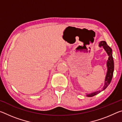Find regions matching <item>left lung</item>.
<instances>
[{"instance_id": "8db88e82", "label": "left lung", "mask_w": 122, "mask_h": 122, "mask_svg": "<svg viewBox=\"0 0 122 122\" xmlns=\"http://www.w3.org/2000/svg\"><path fill=\"white\" fill-rule=\"evenodd\" d=\"M99 46L100 47H103L105 51H107V54L109 55V58L108 60L107 61V68H108V71L107 73V75L106 77V80H105V83L104 86H103L102 90H104V89L107 88V86H109V84H110V82L112 80V76H113V70H114V63H113V59L112 57V49L109 47L108 45H107V42L104 41H101L99 43ZM101 92V90L97 91L95 92H92V94H88V97H92L95 95H96L98 93H100Z\"/></svg>"}]
</instances>
